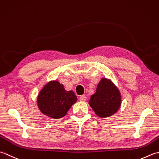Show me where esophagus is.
<instances>
[{
    "label": "esophagus",
    "instance_id": "obj_1",
    "mask_svg": "<svg viewBox=\"0 0 159 159\" xmlns=\"http://www.w3.org/2000/svg\"><path fill=\"white\" fill-rule=\"evenodd\" d=\"M80 100L81 102H86V97L85 95H81L80 97Z\"/></svg>",
    "mask_w": 159,
    "mask_h": 159
}]
</instances>
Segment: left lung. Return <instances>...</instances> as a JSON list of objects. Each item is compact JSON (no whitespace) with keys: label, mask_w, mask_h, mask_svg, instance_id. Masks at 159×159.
Returning a JSON list of instances; mask_svg holds the SVG:
<instances>
[{"label":"left lung","mask_w":159,"mask_h":159,"mask_svg":"<svg viewBox=\"0 0 159 159\" xmlns=\"http://www.w3.org/2000/svg\"><path fill=\"white\" fill-rule=\"evenodd\" d=\"M89 105L99 117H109L117 112L121 104L120 92L111 80L102 78L95 93L91 95Z\"/></svg>","instance_id":"8db88e82"}]
</instances>
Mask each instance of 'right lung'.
Masks as SVG:
<instances>
[{
    "mask_svg": "<svg viewBox=\"0 0 159 159\" xmlns=\"http://www.w3.org/2000/svg\"><path fill=\"white\" fill-rule=\"evenodd\" d=\"M77 100L72 90L67 91L58 81H51L41 89L37 98L38 108L44 115L53 119H60Z\"/></svg>",
    "mask_w": 159,
    "mask_h": 159,
    "instance_id": "right-lung-1",
    "label": "right lung"
}]
</instances>
